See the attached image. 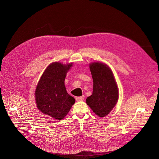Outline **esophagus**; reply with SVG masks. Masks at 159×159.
<instances>
[{
    "mask_svg": "<svg viewBox=\"0 0 159 159\" xmlns=\"http://www.w3.org/2000/svg\"><path fill=\"white\" fill-rule=\"evenodd\" d=\"M84 96H80V97H77L76 98H75V99H76V101H83L84 100Z\"/></svg>",
    "mask_w": 159,
    "mask_h": 159,
    "instance_id": "34e87169",
    "label": "esophagus"
}]
</instances>
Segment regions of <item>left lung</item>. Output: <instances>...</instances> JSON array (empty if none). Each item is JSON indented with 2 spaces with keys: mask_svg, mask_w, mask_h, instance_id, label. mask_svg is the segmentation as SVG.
Here are the masks:
<instances>
[{
  "mask_svg": "<svg viewBox=\"0 0 159 159\" xmlns=\"http://www.w3.org/2000/svg\"><path fill=\"white\" fill-rule=\"evenodd\" d=\"M93 79V94L86 99L87 104L99 117L111 111L118 100V89L110 68L101 62L89 65Z\"/></svg>",
  "mask_w": 159,
  "mask_h": 159,
  "instance_id": "left-lung-1",
  "label": "left lung"
}]
</instances>
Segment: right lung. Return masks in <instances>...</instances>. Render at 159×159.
<instances>
[{
	"mask_svg": "<svg viewBox=\"0 0 159 159\" xmlns=\"http://www.w3.org/2000/svg\"><path fill=\"white\" fill-rule=\"evenodd\" d=\"M72 63H51L44 70L35 90V100L39 110L54 119H63L75 103L65 86L66 73Z\"/></svg>",
	"mask_w": 159,
	"mask_h": 159,
	"instance_id": "add662e5",
	"label": "right lung"
}]
</instances>
